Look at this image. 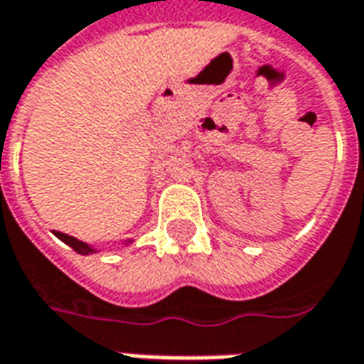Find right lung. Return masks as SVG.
<instances>
[{
    "label": "right lung",
    "mask_w": 364,
    "mask_h": 364,
    "mask_svg": "<svg viewBox=\"0 0 364 364\" xmlns=\"http://www.w3.org/2000/svg\"><path fill=\"white\" fill-rule=\"evenodd\" d=\"M54 236L58 237V240H62L66 245H70V247H72L74 252L80 253V255H91V253L99 252L97 247H93V245L87 244V242H82V240H77V237L74 236H68V234H62V232H54ZM132 242H134V240H124V242H122V247H128Z\"/></svg>",
    "instance_id": "add662e5"
}]
</instances>
